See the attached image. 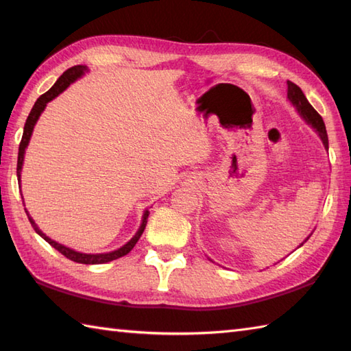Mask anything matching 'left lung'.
I'll return each mask as SVG.
<instances>
[{
    "label": "left lung",
    "instance_id": "left-lung-1",
    "mask_svg": "<svg viewBox=\"0 0 351 351\" xmlns=\"http://www.w3.org/2000/svg\"><path fill=\"white\" fill-rule=\"evenodd\" d=\"M287 86H288V99L293 102V106L302 114L304 121H306L312 126V128H314L318 132V136L322 137V140H323L324 147L329 149V138H327V131H326V125L323 122V117L319 116L315 111V108L308 102L306 96H304V93L302 92V88L299 86L291 83V81H287ZM308 238H306V240H308ZM306 240H304V241H306ZM300 245H303V243Z\"/></svg>",
    "mask_w": 351,
    "mask_h": 351
}]
</instances>
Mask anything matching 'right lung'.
Here are the masks:
<instances>
[{"mask_svg": "<svg viewBox=\"0 0 351 351\" xmlns=\"http://www.w3.org/2000/svg\"><path fill=\"white\" fill-rule=\"evenodd\" d=\"M84 71H87L86 66H72V68H69L68 71H66L63 75L57 80V83L52 86L49 90L47 93H43L39 99L36 101L34 107L32 108V111H29V114L27 117V122H25V126H24V134H22V140L19 143V152H18V167H16V175H18V181L21 182V169H22V162H24V154H25V147L28 145L29 141V137H32V132H33V128L34 125L37 122V119H39L40 113L43 111V108L47 107V104L49 101H52L56 98L57 95H60L66 87H68L71 83H73L78 77H81L84 73ZM27 213V211H25ZM28 215V213H27ZM147 217H149V211H145V215H143V221H141V226L138 229V232L134 235L131 238V241L126 243L123 247L117 249L114 252H110V253H96V255H90V253H80V252H75L72 250L69 247H66V245H62L56 243L54 240H51V238H48L47 235H45L42 230L37 228L36 223L33 221V219L29 217L28 215V220L29 223H32V226L34 228V230L37 234H39L45 241L49 243L52 247H54L56 250H58L62 253V255H64L68 259L73 261V263H78V264H104V263H110V261H114L117 258H122L125 255H128V253L132 250L134 245H136V243L138 241V238L141 237V234H143V230L146 228V223H147Z\"/></svg>", "mask_w": 351, "mask_h": 351, "instance_id": "1", "label": "right lung"}]
</instances>
